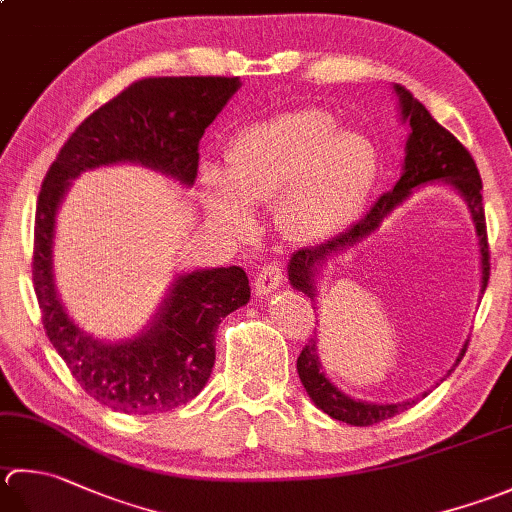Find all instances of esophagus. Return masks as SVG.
I'll return each mask as SVG.
<instances>
[{
	"label": "esophagus",
	"instance_id": "esophagus-1",
	"mask_svg": "<svg viewBox=\"0 0 512 512\" xmlns=\"http://www.w3.org/2000/svg\"><path fill=\"white\" fill-rule=\"evenodd\" d=\"M284 284V275H282V266L279 264H266L259 268V273L255 275V295H268L277 290Z\"/></svg>",
	"mask_w": 512,
	"mask_h": 512
}]
</instances>
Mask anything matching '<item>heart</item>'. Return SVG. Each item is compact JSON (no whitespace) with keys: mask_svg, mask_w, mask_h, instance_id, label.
<instances>
[{"mask_svg":"<svg viewBox=\"0 0 512 512\" xmlns=\"http://www.w3.org/2000/svg\"><path fill=\"white\" fill-rule=\"evenodd\" d=\"M375 166L368 139L337 130L326 110H290L239 130L226 148V177L206 168L202 195L208 213L230 233L248 230L246 203L275 204L282 233L313 244L353 222Z\"/></svg>","mask_w":512,"mask_h":512,"instance_id":"heart-1","label":"heart"}]
</instances>
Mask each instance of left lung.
I'll return each instance as SVG.
<instances>
[{
    "mask_svg": "<svg viewBox=\"0 0 512 512\" xmlns=\"http://www.w3.org/2000/svg\"><path fill=\"white\" fill-rule=\"evenodd\" d=\"M399 95V108H402V119L410 126V135L406 142V159H404V173L399 177L393 190H388L377 199L373 208L359 219L357 224L350 226L346 233L337 235L326 244L308 246L297 250L290 257L288 264V279L297 290H302L304 295L310 297V302H315V270L319 262H324L330 255L346 253L353 246H357L362 239H366L373 230L379 228L384 222V217L395 210L404 199L410 195V190L417 186H424L430 182H446L455 186V190L462 193L466 204L473 215V222L477 228L479 248H482V295L488 286L490 277V253H488V235H486V217H484V204H482V177L473 155L468 153V148L459 142V139L446 130L442 124H437L426 106L410 95V90L404 86H395ZM468 344L462 348V353L457 357V364L462 362L466 355ZM455 364V366H457ZM297 373L302 384L306 388L308 397L313 399L317 408H322L326 415L339 422H346L350 426H373L384 422V419L395 417L404 413L417 399L402 404H368V402H355V399L346 397L342 390H337L328 382L326 375L319 370V357H317V342H310L302 348V353L297 357Z\"/></svg>",
    "mask_w": 512,
    "mask_h": 512,
    "instance_id": "1",
    "label": "left lung"
}]
</instances>
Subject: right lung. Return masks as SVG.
Segmentation results:
<instances>
[{
    "instance_id": "add662e5",
    "label": "right lung",
    "mask_w": 512,
    "mask_h": 512,
    "mask_svg": "<svg viewBox=\"0 0 512 512\" xmlns=\"http://www.w3.org/2000/svg\"><path fill=\"white\" fill-rule=\"evenodd\" d=\"M239 88V77H146L79 124L50 164L37 197L33 284L50 344L86 393L119 413L184 406L213 373L219 322L248 304L239 266L177 277L155 324L137 339L104 344L73 324L53 282L55 213L70 179L90 168L137 162L190 186L199 139Z\"/></svg>"
}]
</instances>
